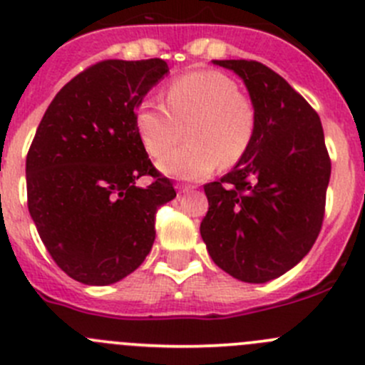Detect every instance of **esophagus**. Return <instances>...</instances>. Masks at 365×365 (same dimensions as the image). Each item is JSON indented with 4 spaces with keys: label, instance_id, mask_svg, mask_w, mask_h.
I'll return each instance as SVG.
<instances>
[{
    "label": "esophagus",
    "instance_id": "esophagus-1",
    "mask_svg": "<svg viewBox=\"0 0 365 365\" xmlns=\"http://www.w3.org/2000/svg\"><path fill=\"white\" fill-rule=\"evenodd\" d=\"M176 189H178V194H185V192H190V190L194 189V185H187V183H178V185H176Z\"/></svg>",
    "mask_w": 365,
    "mask_h": 365
}]
</instances>
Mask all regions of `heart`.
Wrapping results in <instances>:
<instances>
[{"label":"heart","instance_id":"obj_1","mask_svg":"<svg viewBox=\"0 0 365 365\" xmlns=\"http://www.w3.org/2000/svg\"><path fill=\"white\" fill-rule=\"evenodd\" d=\"M135 128L144 150L155 158L187 133L190 143L162 158L160 169L175 178L200 180L219 164L232 168L247 153L257 132V108L228 74L192 71L165 87V103L144 100L139 105Z\"/></svg>","mask_w":365,"mask_h":365}]
</instances>
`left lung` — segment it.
<instances>
[{"mask_svg": "<svg viewBox=\"0 0 365 365\" xmlns=\"http://www.w3.org/2000/svg\"><path fill=\"white\" fill-rule=\"evenodd\" d=\"M239 74L257 108L247 153L205 185L200 232L215 265L247 284L282 277L321 232L331 160L309 101L257 60H214Z\"/></svg>", "mask_w": 365, "mask_h": 365, "instance_id": "8db88e82", "label": "left lung"}]
</instances>
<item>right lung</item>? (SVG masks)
Listing matches in <instances>:
<instances>
[{
	"mask_svg": "<svg viewBox=\"0 0 365 365\" xmlns=\"http://www.w3.org/2000/svg\"><path fill=\"white\" fill-rule=\"evenodd\" d=\"M169 71L162 58L101 60L67 81L26 155L28 210L55 264L73 280L110 285L155 240L158 208L176 196L151 164L135 108ZM140 175L154 182L136 187Z\"/></svg>",
	"mask_w": 365,
	"mask_h": 365,
	"instance_id": "obj_1",
	"label": "right lung"
}]
</instances>
